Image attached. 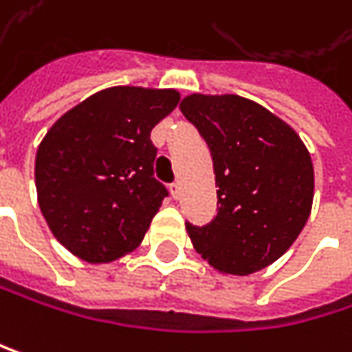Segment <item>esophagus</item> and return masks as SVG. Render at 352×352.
I'll return each instance as SVG.
<instances>
[{
	"instance_id": "1",
	"label": "esophagus",
	"mask_w": 352,
	"mask_h": 352,
	"mask_svg": "<svg viewBox=\"0 0 352 352\" xmlns=\"http://www.w3.org/2000/svg\"><path fill=\"white\" fill-rule=\"evenodd\" d=\"M170 194H173V198H179L182 196V184L179 182H173L170 184Z\"/></svg>"
}]
</instances>
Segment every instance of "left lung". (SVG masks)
I'll return each instance as SVG.
<instances>
[{"label":"left lung","mask_w":352,"mask_h":352,"mask_svg":"<svg viewBox=\"0 0 352 352\" xmlns=\"http://www.w3.org/2000/svg\"><path fill=\"white\" fill-rule=\"evenodd\" d=\"M184 115L206 140L217 175V217L186 223L196 252L217 270L245 276L278 260L314 202V164L301 138L262 104L237 94H192Z\"/></svg>","instance_id":"obj_1"}]
</instances>
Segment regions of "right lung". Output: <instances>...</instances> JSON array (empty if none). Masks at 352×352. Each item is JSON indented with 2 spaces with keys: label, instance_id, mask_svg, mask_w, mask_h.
<instances>
[{
  "label": "right lung",
  "instance_id": "obj_1",
  "mask_svg": "<svg viewBox=\"0 0 352 352\" xmlns=\"http://www.w3.org/2000/svg\"><path fill=\"white\" fill-rule=\"evenodd\" d=\"M177 102L175 90L115 86L47 131L34 162L38 206L74 256L100 264L140 245L168 196L154 177L150 131Z\"/></svg>",
  "mask_w": 352,
  "mask_h": 352
}]
</instances>
